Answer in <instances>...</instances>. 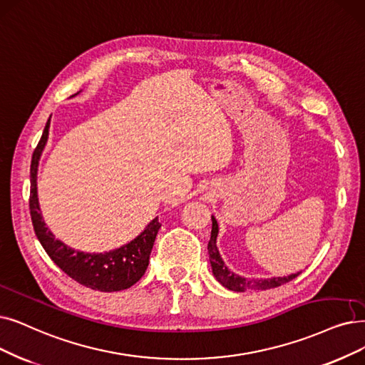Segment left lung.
Listing matches in <instances>:
<instances>
[{
  "instance_id": "left-lung-1",
  "label": "left lung",
  "mask_w": 365,
  "mask_h": 365,
  "mask_svg": "<svg viewBox=\"0 0 365 365\" xmlns=\"http://www.w3.org/2000/svg\"><path fill=\"white\" fill-rule=\"evenodd\" d=\"M212 218V230H211V238L208 242V253H210V262L212 267V272L215 275V279L220 282L225 287L229 290H235V292H244L247 289H253V290H267L272 287H279L290 280H294L298 274H292L289 277H274V279H260V280H250V279H244V277L237 275L235 272H230L227 267L225 265V262L220 257V253L217 250V233H218V225L214 217Z\"/></svg>"
}]
</instances>
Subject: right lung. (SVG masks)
Masks as SVG:
<instances>
[{
    "mask_svg": "<svg viewBox=\"0 0 365 365\" xmlns=\"http://www.w3.org/2000/svg\"><path fill=\"white\" fill-rule=\"evenodd\" d=\"M49 120L33 153L30 169V212L36 235L49 257L75 282L90 289L100 290V292H116V290L128 289L139 282L147 271L157 232L162 225L158 223V218H154L138 238L108 253L78 252L55 240L43 222L37 199V166L48 140Z\"/></svg>",
    "mask_w": 365,
    "mask_h": 365,
    "instance_id": "add662e5",
    "label": "right lung"
}]
</instances>
